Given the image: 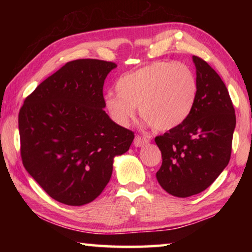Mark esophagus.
<instances>
[{"instance_id":"obj_1","label":"esophagus","mask_w":252,"mask_h":252,"mask_svg":"<svg viewBox=\"0 0 252 252\" xmlns=\"http://www.w3.org/2000/svg\"><path fill=\"white\" fill-rule=\"evenodd\" d=\"M149 142H150V139L147 138V136H142V135H135L134 141H133L135 147H143Z\"/></svg>"}]
</instances>
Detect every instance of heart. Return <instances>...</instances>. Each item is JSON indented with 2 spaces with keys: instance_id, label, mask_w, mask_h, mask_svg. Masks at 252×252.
Segmentation results:
<instances>
[{
  "instance_id": "1",
  "label": "heart",
  "mask_w": 252,
  "mask_h": 252,
  "mask_svg": "<svg viewBox=\"0 0 252 252\" xmlns=\"http://www.w3.org/2000/svg\"><path fill=\"white\" fill-rule=\"evenodd\" d=\"M108 93L104 108L121 126H129L139 106L143 120L156 131H168L185 122L194 106L198 81L183 63L156 61L121 75Z\"/></svg>"
}]
</instances>
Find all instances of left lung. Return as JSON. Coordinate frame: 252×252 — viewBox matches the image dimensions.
Masks as SVG:
<instances>
[{"label": "left lung", "mask_w": 252, "mask_h": 252, "mask_svg": "<svg viewBox=\"0 0 252 252\" xmlns=\"http://www.w3.org/2000/svg\"><path fill=\"white\" fill-rule=\"evenodd\" d=\"M198 93L187 120L155 141L162 156L157 172L160 186L178 198L198 194L211 186L231 157L236 114L223 81L199 57Z\"/></svg>", "instance_id": "1"}]
</instances>
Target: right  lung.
Wrapping results in <instances>:
<instances>
[{
  "label": "right lung",
  "instance_id": "add662e5",
  "mask_svg": "<svg viewBox=\"0 0 252 252\" xmlns=\"http://www.w3.org/2000/svg\"><path fill=\"white\" fill-rule=\"evenodd\" d=\"M114 62H67L25 97L19 112L22 163L51 198L83 206L110 181L113 158L129 150L133 131L103 110V85Z\"/></svg>",
  "mask_w": 252,
  "mask_h": 252
}]
</instances>
